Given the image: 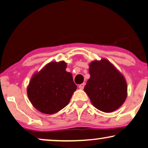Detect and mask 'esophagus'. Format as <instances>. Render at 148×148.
Listing matches in <instances>:
<instances>
[{"instance_id": "obj_1", "label": "esophagus", "mask_w": 148, "mask_h": 148, "mask_svg": "<svg viewBox=\"0 0 148 148\" xmlns=\"http://www.w3.org/2000/svg\"><path fill=\"white\" fill-rule=\"evenodd\" d=\"M84 85H85V83H82L81 84H80L79 88H80V89H83L84 87Z\"/></svg>"}]
</instances>
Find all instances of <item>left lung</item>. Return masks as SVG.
<instances>
[{"mask_svg": "<svg viewBox=\"0 0 148 148\" xmlns=\"http://www.w3.org/2000/svg\"><path fill=\"white\" fill-rule=\"evenodd\" d=\"M89 74L84 90L93 106L106 113L119 109L127 96V84L123 74L106 59L90 63Z\"/></svg>", "mask_w": 148, "mask_h": 148, "instance_id": "left-lung-1", "label": "left lung"}]
</instances>
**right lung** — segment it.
<instances>
[{
	"instance_id": "right-lung-1",
	"label": "right lung",
	"mask_w": 148,
	"mask_h": 148,
	"mask_svg": "<svg viewBox=\"0 0 148 148\" xmlns=\"http://www.w3.org/2000/svg\"><path fill=\"white\" fill-rule=\"evenodd\" d=\"M66 67L64 61L50 62L32 78L27 96L33 106L42 113L53 114L60 111L68 105L77 88Z\"/></svg>"
}]
</instances>
